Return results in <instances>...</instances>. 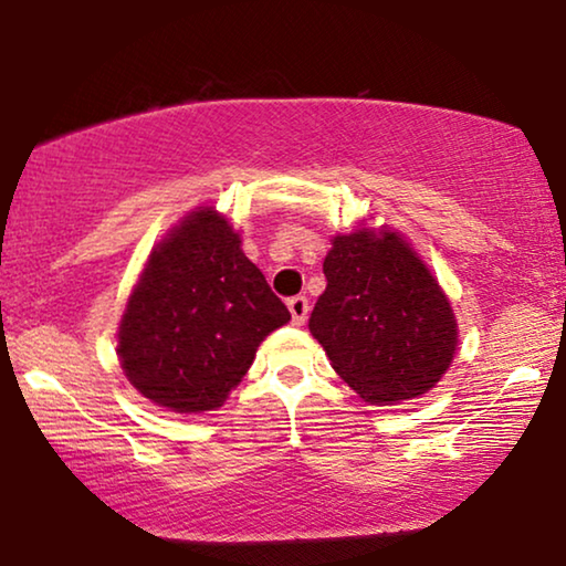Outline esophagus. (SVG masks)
Listing matches in <instances>:
<instances>
[{"label":"esophagus","mask_w":566,"mask_h":566,"mask_svg":"<svg viewBox=\"0 0 566 566\" xmlns=\"http://www.w3.org/2000/svg\"><path fill=\"white\" fill-rule=\"evenodd\" d=\"M289 312H291V322L301 327L308 319V298L306 296H293L289 298Z\"/></svg>","instance_id":"esophagus-1"}]
</instances>
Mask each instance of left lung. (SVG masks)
<instances>
[{"mask_svg":"<svg viewBox=\"0 0 566 566\" xmlns=\"http://www.w3.org/2000/svg\"><path fill=\"white\" fill-rule=\"evenodd\" d=\"M308 329L370 405L415 399L451 366L455 319L436 277L397 231L335 237Z\"/></svg>","mask_w":566,"mask_h":566,"instance_id":"8db88e82","label":"left lung"}]
</instances>
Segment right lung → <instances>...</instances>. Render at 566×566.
I'll list each match as a JSON object with an SVG mask.
<instances>
[{"instance_id":"right-lung-1","label":"right lung","mask_w":566,"mask_h":566,"mask_svg":"<svg viewBox=\"0 0 566 566\" xmlns=\"http://www.w3.org/2000/svg\"><path fill=\"white\" fill-rule=\"evenodd\" d=\"M289 319L229 221L200 208L146 262L120 319V366L154 405L206 412L223 405L258 345Z\"/></svg>"}]
</instances>
